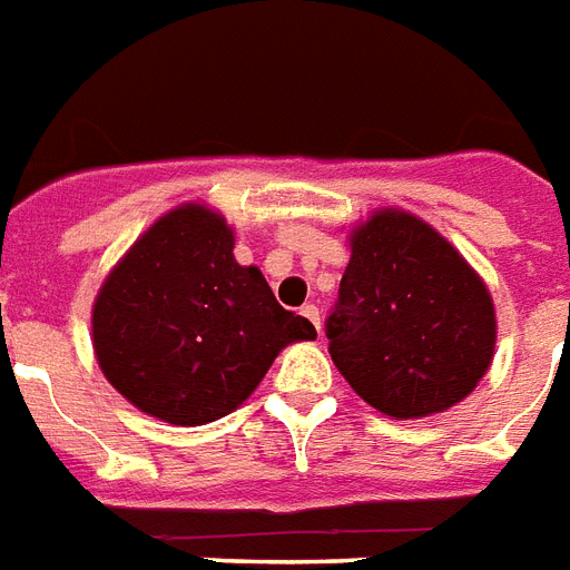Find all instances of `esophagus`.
<instances>
[{
	"label": "esophagus",
	"instance_id": "1",
	"mask_svg": "<svg viewBox=\"0 0 570 570\" xmlns=\"http://www.w3.org/2000/svg\"><path fill=\"white\" fill-rule=\"evenodd\" d=\"M299 314H303V317L308 320V323H312V326L320 332V308H317V305H303V308H299Z\"/></svg>",
	"mask_w": 570,
	"mask_h": 570
}]
</instances>
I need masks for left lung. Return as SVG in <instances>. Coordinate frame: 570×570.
Returning a JSON list of instances; mask_svg holds the SVG:
<instances>
[{"label":"left lung","mask_w":570,"mask_h":570,"mask_svg":"<svg viewBox=\"0 0 570 570\" xmlns=\"http://www.w3.org/2000/svg\"><path fill=\"white\" fill-rule=\"evenodd\" d=\"M326 337L366 404L393 420H422L481 384L495 355V303L445 235L387 206L350 229Z\"/></svg>","instance_id":"left-lung-1"}]
</instances>
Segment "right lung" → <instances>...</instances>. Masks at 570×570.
<instances>
[{
    "label": "right lung",
    "mask_w": 570,
    "mask_h": 570,
    "mask_svg": "<svg viewBox=\"0 0 570 570\" xmlns=\"http://www.w3.org/2000/svg\"><path fill=\"white\" fill-rule=\"evenodd\" d=\"M227 218L180 204L112 265L92 303V350L127 402L195 428L250 399L288 343L314 341L305 317L276 303L256 265L233 256Z\"/></svg>",
    "instance_id": "1"
}]
</instances>
